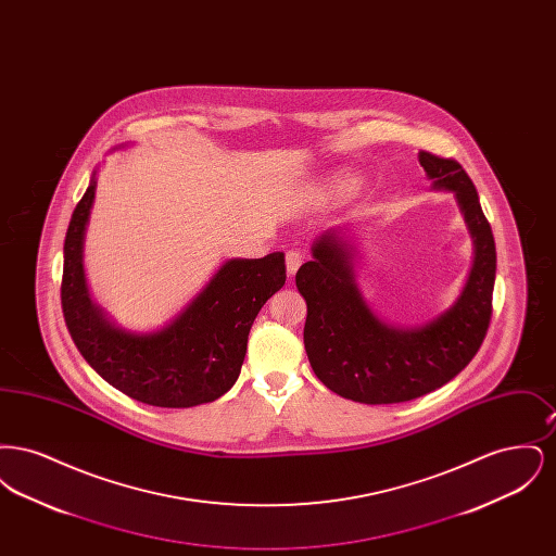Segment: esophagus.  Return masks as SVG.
I'll return each mask as SVG.
<instances>
[{"label": "esophagus", "mask_w": 556, "mask_h": 556, "mask_svg": "<svg viewBox=\"0 0 556 556\" xmlns=\"http://www.w3.org/2000/svg\"><path fill=\"white\" fill-rule=\"evenodd\" d=\"M304 263V256H302V252L300 250H290L288 254H286V266H288V275H295V270L300 268V265Z\"/></svg>", "instance_id": "34e87169"}]
</instances>
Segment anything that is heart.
<instances>
[{
    "label": "heart",
    "instance_id": "b5f03b06",
    "mask_svg": "<svg viewBox=\"0 0 556 556\" xmlns=\"http://www.w3.org/2000/svg\"><path fill=\"white\" fill-rule=\"evenodd\" d=\"M348 187H350V181H348V179H342V181H338V184L333 186V189H331V191H333V193H344Z\"/></svg>",
    "mask_w": 556,
    "mask_h": 556
}]
</instances>
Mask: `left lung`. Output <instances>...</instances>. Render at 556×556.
Here are the masks:
<instances>
[{
	"instance_id": "1",
	"label": "left lung",
	"mask_w": 556,
	"mask_h": 556,
	"mask_svg": "<svg viewBox=\"0 0 556 556\" xmlns=\"http://www.w3.org/2000/svg\"><path fill=\"white\" fill-rule=\"evenodd\" d=\"M435 189L454 191L476 243L463 293L424 327L400 329L370 313L354 283L344 229L323 233L313 261L295 273L306 300L304 348L318 379L338 396L363 404H394L425 396L454 379L476 356L492 318L496 243L476 186L452 159L419 152Z\"/></svg>"
}]
</instances>
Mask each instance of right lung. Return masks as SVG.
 Wrapping results in <instances>:
<instances>
[{
  "label": "right lung",
  "mask_w": 556,
  "mask_h": 556,
  "mask_svg": "<svg viewBox=\"0 0 556 556\" xmlns=\"http://www.w3.org/2000/svg\"><path fill=\"white\" fill-rule=\"evenodd\" d=\"M93 198L96 175L66 231L60 288L64 320L83 358L112 388L152 406L189 408L229 392L254 318L286 283L283 252L227 261L170 325L131 333L108 320L85 283L83 239Z\"/></svg>",
  "instance_id": "add662e5"
}]
</instances>
